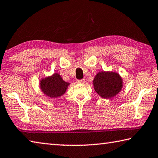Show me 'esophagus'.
<instances>
[{"instance_id":"34e87169","label":"esophagus","mask_w":158,"mask_h":158,"mask_svg":"<svg viewBox=\"0 0 158 158\" xmlns=\"http://www.w3.org/2000/svg\"><path fill=\"white\" fill-rule=\"evenodd\" d=\"M85 82V79H81V80H77V84H84Z\"/></svg>"}]
</instances>
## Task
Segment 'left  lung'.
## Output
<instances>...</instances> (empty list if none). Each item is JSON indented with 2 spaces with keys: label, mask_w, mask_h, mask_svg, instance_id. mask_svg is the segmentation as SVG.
Here are the masks:
<instances>
[{
  "label": "left lung",
  "mask_w": 158,
  "mask_h": 158,
  "mask_svg": "<svg viewBox=\"0 0 158 158\" xmlns=\"http://www.w3.org/2000/svg\"><path fill=\"white\" fill-rule=\"evenodd\" d=\"M94 89L99 97L110 99L118 94L123 88V79L119 73L113 71H101L93 82Z\"/></svg>",
  "instance_id": "obj_1"
}]
</instances>
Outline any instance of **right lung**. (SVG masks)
<instances>
[{
    "label": "right lung",
    "instance_id": "add662e5",
    "mask_svg": "<svg viewBox=\"0 0 158 158\" xmlns=\"http://www.w3.org/2000/svg\"><path fill=\"white\" fill-rule=\"evenodd\" d=\"M70 84L65 81L59 73H54L50 76L40 79L39 87L45 96L57 98L64 95Z\"/></svg>",
    "mask_w": 158,
    "mask_h": 158
}]
</instances>
